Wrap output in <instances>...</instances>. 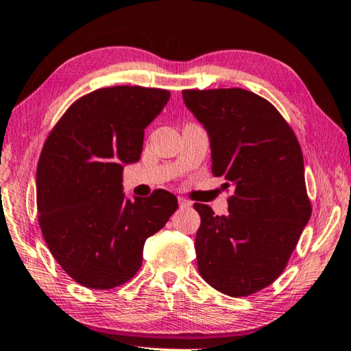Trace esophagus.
Here are the masks:
<instances>
[{"label": "esophagus", "instance_id": "esophagus-1", "mask_svg": "<svg viewBox=\"0 0 351 351\" xmlns=\"http://www.w3.org/2000/svg\"><path fill=\"white\" fill-rule=\"evenodd\" d=\"M178 203H179V207H181V208H189V207H191V202H188V199L184 198V197H179L178 198Z\"/></svg>", "mask_w": 351, "mask_h": 351}]
</instances>
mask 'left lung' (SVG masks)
I'll use <instances>...</instances> for the list:
<instances>
[{"instance_id":"1","label":"left lung","mask_w":351,"mask_h":351,"mask_svg":"<svg viewBox=\"0 0 351 351\" xmlns=\"http://www.w3.org/2000/svg\"><path fill=\"white\" fill-rule=\"evenodd\" d=\"M212 147V173L234 185L228 216L195 203L198 272L217 291L252 295L284 272L312 204L302 147L267 99L241 88L184 89Z\"/></svg>"}]
</instances>
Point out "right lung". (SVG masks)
Here are the masks:
<instances>
[{
  "label": "right lung",
  "instance_id": "obj_1",
  "mask_svg": "<svg viewBox=\"0 0 351 351\" xmlns=\"http://www.w3.org/2000/svg\"><path fill=\"white\" fill-rule=\"evenodd\" d=\"M169 98L160 88H99L77 98L48 134L36 169L38 222L77 284L103 291L126 284L143 265L145 239L176 212L166 189L134 202L122 189V165L141 157L145 128Z\"/></svg>",
  "mask_w": 351,
  "mask_h": 351
}]
</instances>
